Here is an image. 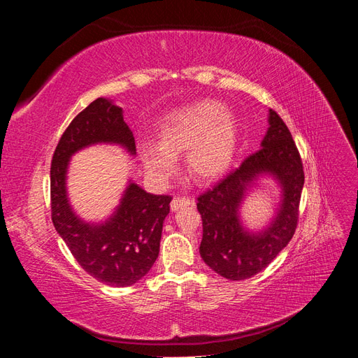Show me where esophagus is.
Wrapping results in <instances>:
<instances>
[{"mask_svg": "<svg viewBox=\"0 0 358 358\" xmlns=\"http://www.w3.org/2000/svg\"><path fill=\"white\" fill-rule=\"evenodd\" d=\"M189 204H192V201L189 199H187V197H175V199L171 200V203H170V209L173 212H176L180 208H185V206H189Z\"/></svg>", "mask_w": 358, "mask_h": 358, "instance_id": "obj_1", "label": "esophagus"}]
</instances>
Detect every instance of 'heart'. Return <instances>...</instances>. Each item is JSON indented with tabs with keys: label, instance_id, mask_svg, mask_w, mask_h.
<instances>
[{
	"label": "heart",
	"instance_id": "obj_1",
	"mask_svg": "<svg viewBox=\"0 0 358 358\" xmlns=\"http://www.w3.org/2000/svg\"><path fill=\"white\" fill-rule=\"evenodd\" d=\"M239 146V124L215 101H200L169 113L158 128V145L142 149L150 179L162 182L175 171V158L185 154V169L196 182H212L231 167Z\"/></svg>",
	"mask_w": 358,
	"mask_h": 358
}]
</instances>
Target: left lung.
<instances>
[{
	"label": "left lung",
	"mask_w": 358,
	"mask_h": 358,
	"mask_svg": "<svg viewBox=\"0 0 358 358\" xmlns=\"http://www.w3.org/2000/svg\"><path fill=\"white\" fill-rule=\"evenodd\" d=\"M259 177L278 182L281 201L264 229L249 232L240 221V208ZM303 183L305 173L297 146L285 122L270 109L262 149L197 199L203 221V262L230 280L252 278L264 270L294 236Z\"/></svg>",
	"instance_id": "1"
}]
</instances>
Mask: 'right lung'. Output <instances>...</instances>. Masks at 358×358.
Masks as SVG:
<instances>
[{"label":"right lung","instance_id":"obj_1","mask_svg":"<svg viewBox=\"0 0 358 358\" xmlns=\"http://www.w3.org/2000/svg\"><path fill=\"white\" fill-rule=\"evenodd\" d=\"M119 145L136 155L133 131L124 112L96 99L76 116L61 136L50 167L52 222L85 272L110 287H129L142 279L159 254L162 224L170 196H155L128 182L115 212L103 222H86L71 208L67 171L71 157L92 145Z\"/></svg>","mask_w":358,"mask_h":358}]
</instances>
